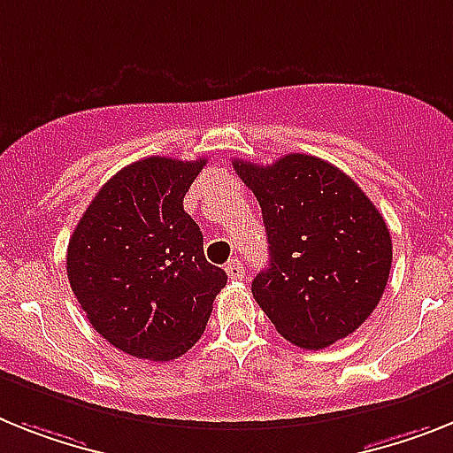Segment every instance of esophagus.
I'll list each match as a JSON object with an SVG mask.
<instances>
[{"label":"esophagus","mask_w":453,"mask_h":453,"mask_svg":"<svg viewBox=\"0 0 453 453\" xmlns=\"http://www.w3.org/2000/svg\"><path fill=\"white\" fill-rule=\"evenodd\" d=\"M226 272H227V276H230V279H233V280H242V279H244L246 269H244V265H242V262H239V260H230L226 265Z\"/></svg>","instance_id":"obj_1"}]
</instances>
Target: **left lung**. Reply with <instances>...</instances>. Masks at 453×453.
Masks as SVG:
<instances>
[{
    "mask_svg": "<svg viewBox=\"0 0 453 453\" xmlns=\"http://www.w3.org/2000/svg\"><path fill=\"white\" fill-rule=\"evenodd\" d=\"M262 209L269 267L253 297L276 332L306 349L366 322L387 288L391 234L366 193L336 165L288 154L272 165L234 161Z\"/></svg>",
    "mask_w": 453,
    "mask_h": 453,
    "instance_id": "left-lung-1",
    "label": "left lung"
}]
</instances>
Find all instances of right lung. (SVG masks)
Returning a JSON list of instances; mask_svg holds the SVG:
<instances>
[{
  "label": "right lung",
  "instance_id": "1",
  "mask_svg": "<svg viewBox=\"0 0 453 453\" xmlns=\"http://www.w3.org/2000/svg\"><path fill=\"white\" fill-rule=\"evenodd\" d=\"M204 163L150 156L121 168L68 239V283L87 320L138 359L170 362L191 349L226 288V272L209 265L203 233L184 211Z\"/></svg>",
  "mask_w": 453,
  "mask_h": 453
}]
</instances>
